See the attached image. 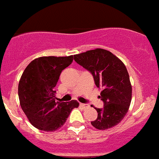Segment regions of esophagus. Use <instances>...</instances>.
I'll return each mask as SVG.
<instances>
[{"label":"esophagus","instance_id":"esophagus-1","mask_svg":"<svg viewBox=\"0 0 159 159\" xmlns=\"http://www.w3.org/2000/svg\"><path fill=\"white\" fill-rule=\"evenodd\" d=\"M80 106L82 107L83 108H87V107H89V105H88V104H86V103H80Z\"/></svg>","mask_w":159,"mask_h":159}]
</instances>
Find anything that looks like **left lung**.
<instances>
[{
	"instance_id": "8db88e82",
	"label": "left lung",
	"mask_w": 159,
	"mask_h": 159,
	"mask_svg": "<svg viewBox=\"0 0 159 159\" xmlns=\"http://www.w3.org/2000/svg\"><path fill=\"white\" fill-rule=\"evenodd\" d=\"M75 61L93 75L102 91V108H95L98 118L91 125L98 129L113 127L127 113L132 99V86L127 69L121 60L110 52L96 49L74 56Z\"/></svg>"
}]
</instances>
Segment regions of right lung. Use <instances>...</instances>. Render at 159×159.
Returning <instances> with one entry per match:
<instances>
[{
    "mask_svg": "<svg viewBox=\"0 0 159 159\" xmlns=\"http://www.w3.org/2000/svg\"><path fill=\"white\" fill-rule=\"evenodd\" d=\"M72 61L73 56H44L32 61L25 68L18 85V95L21 108L36 128L56 131L79 105L75 100L57 101L54 90L61 71Z\"/></svg>",
    "mask_w": 159,
    "mask_h": 159,
    "instance_id": "add662e5",
    "label": "right lung"
}]
</instances>
